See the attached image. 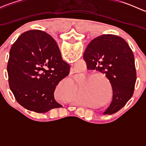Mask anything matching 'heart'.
<instances>
[{"instance_id":"obj_1","label":"heart","mask_w":146,"mask_h":146,"mask_svg":"<svg viewBox=\"0 0 146 146\" xmlns=\"http://www.w3.org/2000/svg\"><path fill=\"white\" fill-rule=\"evenodd\" d=\"M98 88H90V89H89V91H97V90H98Z\"/></svg>"}]
</instances>
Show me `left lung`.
Instances as JSON below:
<instances>
[{
    "instance_id": "8db88e82",
    "label": "left lung",
    "mask_w": 146,
    "mask_h": 146,
    "mask_svg": "<svg viewBox=\"0 0 146 146\" xmlns=\"http://www.w3.org/2000/svg\"><path fill=\"white\" fill-rule=\"evenodd\" d=\"M83 58L88 69L104 73L112 87V101L103 114L117 112L133 95L136 80L134 56L127 42L114 35L98 36L88 45Z\"/></svg>"
}]
</instances>
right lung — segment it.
<instances>
[{
    "instance_id": "add662e5",
    "label": "right lung",
    "mask_w": 146,
    "mask_h": 146,
    "mask_svg": "<svg viewBox=\"0 0 146 146\" xmlns=\"http://www.w3.org/2000/svg\"><path fill=\"white\" fill-rule=\"evenodd\" d=\"M7 70L10 90L23 107L45 113L62 107L54 93L58 82L69 74L70 66L48 34L41 30L22 34L10 48Z\"/></svg>"
}]
</instances>
